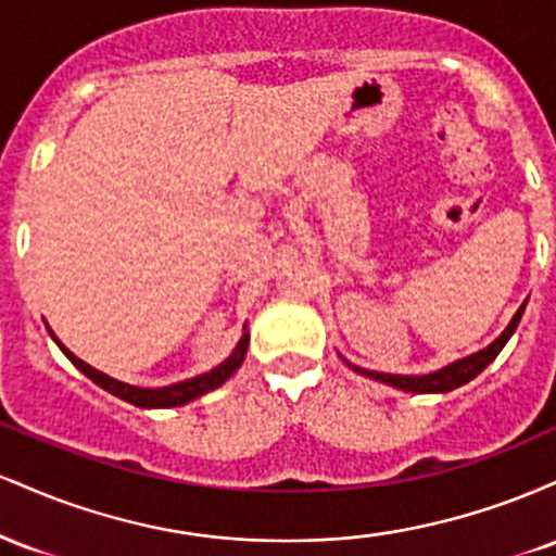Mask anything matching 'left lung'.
<instances>
[{
	"instance_id": "8db88e82",
	"label": "left lung",
	"mask_w": 556,
	"mask_h": 556,
	"mask_svg": "<svg viewBox=\"0 0 556 556\" xmlns=\"http://www.w3.org/2000/svg\"><path fill=\"white\" fill-rule=\"evenodd\" d=\"M522 311H526V303L520 305L518 314H515L513 321H509V327L504 329L502 334L489 344V348L478 350L476 355H468V358L452 363V366H446V368H442V371H437V374H426V376H392V374H379V371H363V368H355V371H361L363 376H371V379L384 381V384H389V387L405 389V392H420V394H426V392H452V389L468 384L470 379H476V376L481 374L483 368H486L489 363L496 358V355H500V350L504 348V344H507L509 337H513V331L518 329Z\"/></svg>"
}]
</instances>
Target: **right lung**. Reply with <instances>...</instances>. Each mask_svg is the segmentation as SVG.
I'll list each match as a JSON object with an SVG mask.
<instances>
[{"label":"right lung","mask_w":556,"mask_h":556,"mask_svg":"<svg viewBox=\"0 0 556 556\" xmlns=\"http://www.w3.org/2000/svg\"><path fill=\"white\" fill-rule=\"evenodd\" d=\"M49 329V327H47ZM49 334H52V329H49ZM54 337V334H52ZM54 342L60 344L62 353L67 355L70 361L75 363V366L80 368L83 374L88 376V379L96 381L101 389H106V392H112L114 397L130 402V405H138V407H175V405H185V402L201 397V394L212 392V389L222 387L225 381L232 376L235 371L240 368L242 358H245V350H248V334L240 337L238 348H235V353L229 355V358L222 363V366L212 368L208 374H201L195 376V379H188V381H180V384H172V387H162V389H140V387H130V384H123V381L112 379V376L96 371V368L88 366V363H83L80 358H75L73 353L62 344L60 340L54 337Z\"/></svg>","instance_id":"obj_1"}]
</instances>
